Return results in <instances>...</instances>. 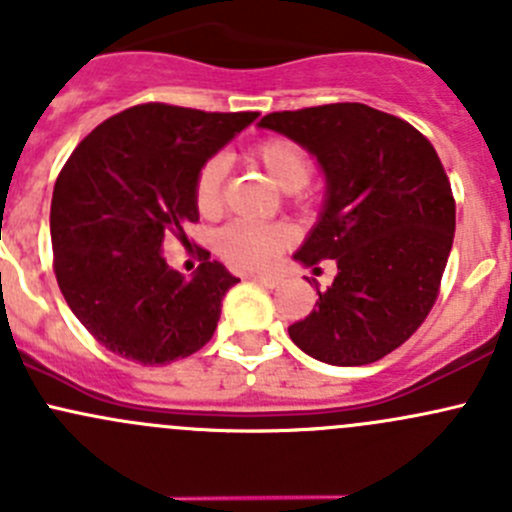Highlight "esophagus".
Segmentation results:
<instances>
[{"label":"esophagus","instance_id":"esophagus-1","mask_svg":"<svg viewBox=\"0 0 512 512\" xmlns=\"http://www.w3.org/2000/svg\"><path fill=\"white\" fill-rule=\"evenodd\" d=\"M250 277L255 282H260V285H265V287H277L282 282L280 275H265V272H255V275H250Z\"/></svg>","mask_w":512,"mask_h":512}]
</instances>
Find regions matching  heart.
I'll return each instance as SVG.
<instances>
[{
    "instance_id": "b5f03b06",
    "label": "heart",
    "mask_w": 512,
    "mask_h": 512,
    "mask_svg": "<svg viewBox=\"0 0 512 512\" xmlns=\"http://www.w3.org/2000/svg\"><path fill=\"white\" fill-rule=\"evenodd\" d=\"M252 158L267 170L282 190H297L312 175L314 163L307 148L285 136H270L252 148ZM227 165L223 156L205 160L195 175V205L203 215H213L223 203V183ZM292 242V230L287 225L237 223L225 225L218 232V250L225 260L245 267H267L285 252Z\"/></svg>"
}]
</instances>
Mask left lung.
I'll list each match as a JSON object with an SVG mask.
<instances>
[{
  "instance_id": "left-lung-1",
  "label": "left lung",
  "mask_w": 512,
  "mask_h": 512,
  "mask_svg": "<svg viewBox=\"0 0 512 512\" xmlns=\"http://www.w3.org/2000/svg\"><path fill=\"white\" fill-rule=\"evenodd\" d=\"M317 158L327 198L294 260H337L317 309L289 327L304 354L361 366L394 352L438 297L456 232V200L436 148L411 123L366 103L267 113Z\"/></svg>"
}]
</instances>
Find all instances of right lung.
Instances as JSON below:
<instances>
[{
  "instance_id": "add662e5",
  "label": "right lung",
  "mask_w": 512,
  "mask_h": 512,
  "mask_svg": "<svg viewBox=\"0 0 512 512\" xmlns=\"http://www.w3.org/2000/svg\"><path fill=\"white\" fill-rule=\"evenodd\" d=\"M257 116L141 103L106 118L66 160L51 198L56 282L108 352L153 366L210 342L240 280L210 252L185 280L165 262L163 240H188L195 175Z\"/></svg>"
}]
</instances>
